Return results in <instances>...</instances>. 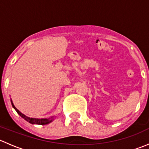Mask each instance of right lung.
<instances>
[{"mask_svg":"<svg viewBox=\"0 0 149 149\" xmlns=\"http://www.w3.org/2000/svg\"><path fill=\"white\" fill-rule=\"evenodd\" d=\"M11 104L12 106H13V107L14 108L15 110L17 112V113L19 114V115H20L22 118H23L25 120H26L27 122H29V123H31V124H36V125H47L48 124V123H49L50 122H52V118H45V119H37V118H29V117H26V115H24V114H22V112H19V110H18L17 109H16V107H15V106L13 105V102H12L11 101Z\"/></svg>","mask_w":149,"mask_h":149,"instance_id":"right-lung-1","label":"right lung"}]
</instances>
